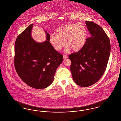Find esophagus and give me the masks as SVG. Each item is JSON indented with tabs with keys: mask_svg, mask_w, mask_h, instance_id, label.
<instances>
[{
	"mask_svg": "<svg viewBox=\"0 0 121 121\" xmlns=\"http://www.w3.org/2000/svg\"><path fill=\"white\" fill-rule=\"evenodd\" d=\"M68 58V56L67 55H63V59H66V58Z\"/></svg>",
	"mask_w": 121,
	"mask_h": 121,
	"instance_id": "esophagus-1",
	"label": "esophagus"
}]
</instances>
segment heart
Wrapping results in <instances>:
<instances>
[{
  "mask_svg": "<svg viewBox=\"0 0 121 121\" xmlns=\"http://www.w3.org/2000/svg\"><path fill=\"white\" fill-rule=\"evenodd\" d=\"M87 31L82 23L66 24L56 29L55 34L50 35L49 42L57 51L61 50L65 45H68L65 51L69 52L71 48L78 51L83 47L86 39Z\"/></svg>",
  "mask_w": 121,
  "mask_h": 121,
  "instance_id": "heart-1",
  "label": "heart"
}]
</instances>
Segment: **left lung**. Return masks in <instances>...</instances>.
I'll list each match as a JSON object with an SVG mask.
<instances>
[{
	"mask_svg": "<svg viewBox=\"0 0 121 121\" xmlns=\"http://www.w3.org/2000/svg\"><path fill=\"white\" fill-rule=\"evenodd\" d=\"M92 35L86 39L79 51L69 55L73 78L78 85L90 86L97 82L105 71L109 58L111 45L109 38L96 23L85 21Z\"/></svg>",
	"mask_w": 121,
	"mask_h": 121,
	"instance_id": "left-lung-1",
	"label": "left lung"
}]
</instances>
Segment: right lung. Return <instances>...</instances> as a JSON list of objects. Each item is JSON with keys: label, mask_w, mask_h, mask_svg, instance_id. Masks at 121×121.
Masks as SVG:
<instances>
[{"label": "right lung", "mask_w": 121, "mask_h": 121, "mask_svg": "<svg viewBox=\"0 0 121 121\" xmlns=\"http://www.w3.org/2000/svg\"><path fill=\"white\" fill-rule=\"evenodd\" d=\"M33 24L16 39L14 47V66L17 74L32 87L42 89L52 84L63 55L49 42L50 35L45 31L46 40L38 43L31 37Z\"/></svg>", "instance_id": "obj_1"}]
</instances>
